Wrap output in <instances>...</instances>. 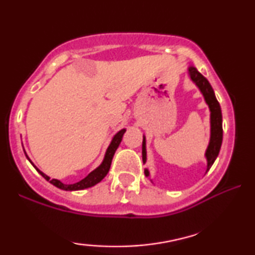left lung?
I'll return each instance as SVG.
<instances>
[{
    "label": "left lung",
    "mask_w": 255,
    "mask_h": 255,
    "mask_svg": "<svg viewBox=\"0 0 255 255\" xmlns=\"http://www.w3.org/2000/svg\"><path fill=\"white\" fill-rule=\"evenodd\" d=\"M188 75L195 86L197 87L200 90L202 96L207 103L210 111V139H209L208 147L205 149L204 156L207 160V170L205 173H208V170L211 168V166L214 165L215 160L217 159L219 154V149H221L222 141H223V120H222V110L221 106H219L217 99L215 96V92L212 89V87L207 79L197 71L196 67L194 66H188L187 68ZM142 149H141V155H142V162L146 163L147 160V152H146V137L142 135ZM145 176L148 177L149 181L153 183V181L149 177V170L145 168L144 170Z\"/></svg>",
    "instance_id": "obj_1"
}]
</instances>
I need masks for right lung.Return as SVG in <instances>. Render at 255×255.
<instances>
[{
  "instance_id": "obj_1",
  "label": "right lung",
  "mask_w": 255,
  "mask_h": 255,
  "mask_svg": "<svg viewBox=\"0 0 255 255\" xmlns=\"http://www.w3.org/2000/svg\"><path fill=\"white\" fill-rule=\"evenodd\" d=\"M125 131H127V128H122V130L118 131L117 133L114 135L113 139H111L109 146H108L106 154H104V158L102 160V162H101V165L99 167H96V168L94 169L93 172H90L88 175L85 177V179H82L81 181H79V182L73 183V184L62 183L61 181H59L57 179L50 180L51 177L47 176L46 174L41 172L39 168H37V166H34V163L31 161V159L29 158V156H27L25 149H24V148L23 149H24V153H25V156L27 158V160H29V161L31 162V165H32L34 168L37 169V172L39 173L45 180L50 181V182L53 184V186L59 188V189L66 190V191L83 190V189H87V188H90V187L95 186V184H97L99 182H101V181H102L104 177L107 176V174L109 173V169H110V166H111V161H113L114 154H115V152H116V149L118 148V146H120V144H121L122 138H123Z\"/></svg>"
}]
</instances>
